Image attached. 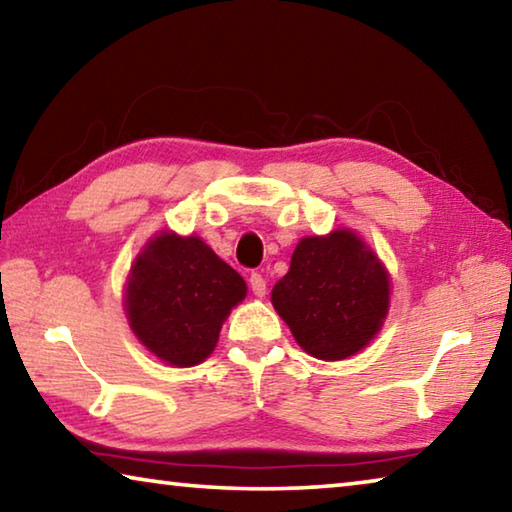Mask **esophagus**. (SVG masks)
Segmentation results:
<instances>
[{
  "instance_id": "obj_1",
  "label": "esophagus",
  "mask_w": 512,
  "mask_h": 512,
  "mask_svg": "<svg viewBox=\"0 0 512 512\" xmlns=\"http://www.w3.org/2000/svg\"><path fill=\"white\" fill-rule=\"evenodd\" d=\"M250 289H253V293L257 298H264L266 296V280L259 273H250Z\"/></svg>"
}]
</instances>
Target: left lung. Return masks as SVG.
<instances>
[{"mask_svg":"<svg viewBox=\"0 0 512 512\" xmlns=\"http://www.w3.org/2000/svg\"><path fill=\"white\" fill-rule=\"evenodd\" d=\"M388 273L350 230L307 237L273 287L277 314L311 357L339 361L372 341L388 311Z\"/></svg>","mask_w":512,"mask_h":512,"instance_id":"8db88e82","label":"left lung"}]
</instances>
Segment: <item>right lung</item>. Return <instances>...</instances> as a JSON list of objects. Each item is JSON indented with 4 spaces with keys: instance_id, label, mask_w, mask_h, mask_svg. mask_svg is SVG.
<instances>
[{
    "instance_id": "right-lung-1",
    "label": "right lung",
    "mask_w": 512,
    "mask_h": 512,
    "mask_svg": "<svg viewBox=\"0 0 512 512\" xmlns=\"http://www.w3.org/2000/svg\"><path fill=\"white\" fill-rule=\"evenodd\" d=\"M244 296V277L205 241L162 232L135 259L126 311L155 357L185 368L210 357L223 320Z\"/></svg>"
}]
</instances>
